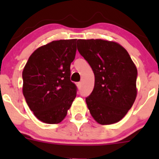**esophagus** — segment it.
<instances>
[{
	"label": "esophagus",
	"mask_w": 159,
	"mask_h": 159,
	"mask_svg": "<svg viewBox=\"0 0 159 159\" xmlns=\"http://www.w3.org/2000/svg\"><path fill=\"white\" fill-rule=\"evenodd\" d=\"M77 86H78V89H81V82H78V83H77Z\"/></svg>",
	"instance_id": "1"
}]
</instances>
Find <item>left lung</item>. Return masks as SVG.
<instances>
[{"mask_svg": "<svg viewBox=\"0 0 159 159\" xmlns=\"http://www.w3.org/2000/svg\"><path fill=\"white\" fill-rule=\"evenodd\" d=\"M78 51L94 75L92 92L85 98L91 116L101 125L124 118L137 95V68L122 46L101 39L78 40Z\"/></svg>", "mask_w": 159, "mask_h": 159, "instance_id": "1", "label": "left lung"}]
</instances>
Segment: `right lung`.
Here are the masks:
<instances>
[{"instance_id":"add662e5","label":"right lung","mask_w":159,"mask_h":159,"mask_svg":"<svg viewBox=\"0 0 159 159\" xmlns=\"http://www.w3.org/2000/svg\"><path fill=\"white\" fill-rule=\"evenodd\" d=\"M77 39L54 41L30 56L22 72L23 94L34 115L47 124H57L66 116L76 97L70 81V63Z\"/></svg>"}]
</instances>
